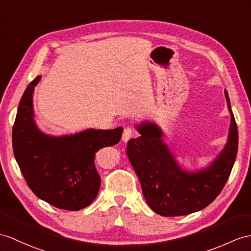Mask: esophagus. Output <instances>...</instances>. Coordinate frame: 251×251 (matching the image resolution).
I'll return each instance as SVG.
<instances>
[{
	"mask_svg": "<svg viewBox=\"0 0 251 251\" xmlns=\"http://www.w3.org/2000/svg\"><path fill=\"white\" fill-rule=\"evenodd\" d=\"M134 135H135V131H134L132 127L127 126L124 130V133H122V142H127L130 140Z\"/></svg>",
	"mask_w": 251,
	"mask_h": 251,
	"instance_id": "34e87169",
	"label": "esophagus"
}]
</instances>
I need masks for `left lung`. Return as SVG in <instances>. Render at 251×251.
<instances>
[{
  "mask_svg": "<svg viewBox=\"0 0 251 251\" xmlns=\"http://www.w3.org/2000/svg\"><path fill=\"white\" fill-rule=\"evenodd\" d=\"M225 96L231 115L228 142L204 169L196 173L183 170L164 143L161 127L153 122L138 125L140 136L127 142L126 154L147 203L156 214L172 217L202 210L215 200L229 179L237 153L238 133L227 90Z\"/></svg>",
  "mask_w": 251,
  "mask_h": 251,
  "instance_id": "8db88e82",
  "label": "left lung"
}]
</instances>
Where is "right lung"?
<instances>
[{
	"mask_svg": "<svg viewBox=\"0 0 251 251\" xmlns=\"http://www.w3.org/2000/svg\"><path fill=\"white\" fill-rule=\"evenodd\" d=\"M29 83L21 98L13 127L16 161L28 187L46 202L68 211L89 205L99 192L101 178L95 166L98 150L119 143L122 127L87 129L75 135L51 136L34 120L33 93L40 81Z\"/></svg>",
	"mask_w": 251,
	"mask_h": 251,
	"instance_id": "right-lung-1",
	"label": "right lung"
}]
</instances>
